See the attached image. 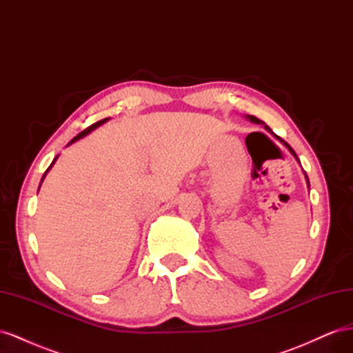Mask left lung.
Returning <instances> with one entry per match:
<instances>
[{
    "label": "left lung",
    "mask_w": 353,
    "mask_h": 353,
    "mask_svg": "<svg viewBox=\"0 0 353 353\" xmlns=\"http://www.w3.org/2000/svg\"><path fill=\"white\" fill-rule=\"evenodd\" d=\"M245 119H249L250 122H253V123H261V125H263V128H265V130L266 131H268V132H271L272 134V131H271V128L268 126V125H265L261 119H258V117H256V116H250V114H245ZM276 137V135H275ZM276 138H279V137H276ZM279 140H280V138H279ZM287 148H288V152H290L293 156H294V159L297 160V162H299V159H297V156H296V153H294V150H293V148L290 147V145H288L287 143H284L283 140H280ZM299 163H301V162H299ZM303 174H305V179H306V184H307V188H309V179H307V175H306V172H305V170H303Z\"/></svg>",
    "instance_id": "8db88e82"
}]
</instances>
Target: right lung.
Returning a JSON list of instances; mask_svg holds the SVG:
<instances>
[{"label": "right lung", "instance_id": "right-lung-1", "mask_svg": "<svg viewBox=\"0 0 353 353\" xmlns=\"http://www.w3.org/2000/svg\"><path fill=\"white\" fill-rule=\"evenodd\" d=\"M109 119H110V117H105V119H103V121H99V122H97V123H94V125H91V126H90V128H87V130H85V131H82V132H81V134H78V135H77V137H74V138H73V140H72V141H70V143H69V144H68V145H70V144H73V143H77V141H78V140H81V138H83V137H85V135H88V134H90V132H92V131H94V130H97V128H99V126H101V125H103V123H105V122H108V121H109ZM57 159H59V156H56V157H54V160H52V162H51V165H50V168H48V169H47V170H46V174H44V176H42V179H41V184H42V181H44V178H46V175H47V174H48V170H50V169H51V168H52V165H54V163H56V160H57ZM41 184H39V187H41ZM38 191H39V188H38Z\"/></svg>", "mask_w": 353, "mask_h": 353}]
</instances>
